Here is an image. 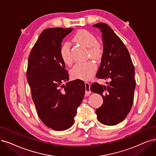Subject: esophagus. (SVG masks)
<instances>
[{"label": "esophagus", "instance_id": "1", "mask_svg": "<svg viewBox=\"0 0 156 156\" xmlns=\"http://www.w3.org/2000/svg\"><path fill=\"white\" fill-rule=\"evenodd\" d=\"M85 95L88 96L91 93L90 90V84L89 82H85Z\"/></svg>", "mask_w": 156, "mask_h": 156}]
</instances>
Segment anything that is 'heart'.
Instances as JSON below:
<instances>
[{
  "mask_svg": "<svg viewBox=\"0 0 156 156\" xmlns=\"http://www.w3.org/2000/svg\"><path fill=\"white\" fill-rule=\"evenodd\" d=\"M73 40L80 45L88 48L89 53L94 59H98L101 56L103 49L101 45L96 41L94 34L85 30L78 31L73 37ZM60 55L63 62L67 66H71L73 58L71 52L70 45L68 42L63 44L60 48ZM96 71V66L91 61L76 63L70 71L71 76L75 79L87 80L93 77Z\"/></svg>",
  "mask_w": 156,
  "mask_h": 156,
  "instance_id": "b5f03b06",
  "label": "heart"
}]
</instances>
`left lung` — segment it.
<instances>
[{
	"label": "left lung",
	"mask_w": 156,
	"mask_h": 156,
	"mask_svg": "<svg viewBox=\"0 0 156 156\" xmlns=\"http://www.w3.org/2000/svg\"><path fill=\"white\" fill-rule=\"evenodd\" d=\"M93 26L100 30L103 45L96 77L111 82L107 85L94 83L90 90L103 99L102 105L96 111L98 119L103 125H115L125 119L132 106L136 87L134 67L127 48L110 26L104 23Z\"/></svg>",
	"instance_id": "left-lung-1"
}]
</instances>
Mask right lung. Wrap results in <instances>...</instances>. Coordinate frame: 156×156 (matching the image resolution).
Instances as JSON below:
<instances>
[{"label":"right lung","instance_id":"obj_1","mask_svg":"<svg viewBox=\"0 0 156 156\" xmlns=\"http://www.w3.org/2000/svg\"><path fill=\"white\" fill-rule=\"evenodd\" d=\"M73 30H44L28 58L26 76L37 114L46 126L56 131L73 125L85 91L84 82L78 79L62 85L69 80V74L60 55L61 44Z\"/></svg>","mask_w":156,"mask_h":156}]
</instances>
